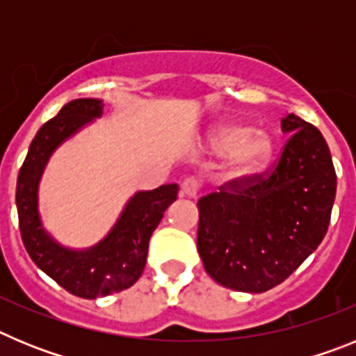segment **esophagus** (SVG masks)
<instances>
[{"label":"esophagus","instance_id":"obj_1","mask_svg":"<svg viewBox=\"0 0 356 356\" xmlns=\"http://www.w3.org/2000/svg\"><path fill=\"white\" fill-rule=\"evenodd\" d=\"M200 193V184L196 178H185L181 184V196L184 197H196Z\"/></svg>","mask_w":356,"mask_h":356}]
</instances>
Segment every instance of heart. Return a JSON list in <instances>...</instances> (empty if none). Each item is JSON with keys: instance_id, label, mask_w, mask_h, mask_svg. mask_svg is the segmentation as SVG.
I'll list each match as a JSON object with an SVG mask.
<instances>
[{"instance_id": "b5f03b06", "label": "heart", "mask_w": 356, "mask_h": 356, "mask_svg": "<svg viewBox=\"0 0 356 356\" xmlns=\"http://www.w3.org/2000/svg\"><path fill=\"white\" fill-rule=\"evenodd\" d=\"M205 147L213 155H225L222 175L228 181L248 180L266 168L275 151V140L266 130L241 122H221L209 130Z\"/></svg>"}]
</instances>
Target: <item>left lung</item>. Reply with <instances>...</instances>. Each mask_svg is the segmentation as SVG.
I'll list each match as a JSON object with an SVG mask.
<instances>
[{"label": "left lung", "mask_w": 356, "mask_h": 356, "mask_svg": "<svg viewBox=\"0 0 356 356\" xmlns=\"http://www.w3.org/2000/svg\"><path fill=\"white\" fill-rule=\"evenodd\" d=\"M282 131L291 139L269 175L232 181L197 201V251L222 287H276L326 235L337 191L328 144L294 114L282 119Z\"/></svg>", "instance_id": "obj_1"}]
</instances>
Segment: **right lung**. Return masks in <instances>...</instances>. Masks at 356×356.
Wrapping results in <instances>:
<instances>
[{
	"mask_svg": "<svg viewBox=\"0 0 356 356\" xmlns=\"http://www.w3.org/2000/svg\"><path fill=\"white\" fill-rule=\"evenodd\" d=\"M102 115L103 102L96 97H80L62 106L31 140L15 188L19 228L28 254L60 287L85 300L121 292L140 278L151 234L178 196L176 184L135 193L108 234L90 248L72 250L51 237L39 212L44 169L56 147Z\"/></svg>",
	"mask_w": 356,
	"mask_h": 356,
	"instance_id": "1",
	"label": "right lung"
}]
</instances>
